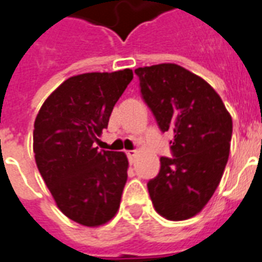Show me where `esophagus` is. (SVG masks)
<instances>
[{
	"label": "esophagus",
	"mask_w": 262,
	"mask_h": 262,
	"mask_svg": "<svg viewBox=\"0 0 262 262\" xmlns=\"http://www.w3.org/2000/svg\"><path fill=\"white\" fill-rule=\"evenodd\" d=\"M126 156H127V158H129V161L133 162V160H135V157H136V150H127Z\"/></svg>",
	"instance_id": "esophagus-1"
}]
</instances>
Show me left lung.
<instances>
[{"instance_id": "left-lung-1", "label": "left lung", "mask_w": 262, "mask_h": 262, "mask_svg": "<svg viewBox=\"0 0 262 262\" xmlns=\"http://www.w3.org/2000/svg\"><path fill=\"white\" fill-rule=\"evenodd\" d=\"M140 89L161 132L172 130L173 157L148 182L156 212L172 221L202 210L228 162L232 117L216 90L176 63L138 68Z\"/></svg>"}]
</instances>
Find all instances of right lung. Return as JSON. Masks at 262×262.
Masks as SVG:
<instances>
[{"instance_id":"obj_1","label":"right lung","mask_w":262,"mask_h":262,"mask_svg":"<svg viewBox=\"0 0 262 262\" xmlns=\"http://www.w3.org/2000/svg\"><path fill=\"white\" fill-rule=\"evenodd\" d=\"M132 80L130 69L70 77L46 98L34 121L37 168L61 212L81 225H104L120 208L126 155L93 144Z\"/></svg>"}]
</instances>
